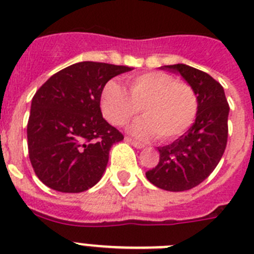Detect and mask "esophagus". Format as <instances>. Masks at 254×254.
Wrapping results in <instances>:
<instances>
[{
  "label": "esophagus",
  "mask_w": 254,
  "mask_h": 254,
  "mask_svg": "<svg viewBox=\"0 0 254 254\" xmlns=\"http://www.w3.org/2000/svg\"><path fill=\"white\" fill-rule=\"evenodd\" d=\"M125 140L127 141V142H129V143H131L132 146L137 147V149H142V147L145 146V145H143L142 142H138V141L133 140V138H132V137H128V136H126V138H125Z\"/></svg>",
  "instance_id": "obj_1"
}]
</instances>
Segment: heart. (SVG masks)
<instances>
[{"label":"heart","mask_w":254,"mask_h":254,"mask_svg":"<svg viewBox=\"0 0 254 254\" xmlns=\"http://www.w3.org/2000/svg\"><path fill=\"white\" fill-rule=\"evenodd\" d=\"M129 93L117 81L102 91V111L112 125L125 126L141 112L145 117L131 126L140 138H178L190 128L198 113V95L186 81L161 71H149L128 80Z\"/></svg>","instance_id":"obj_1"}]
</instances>
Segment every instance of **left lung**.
<instances>
[{
  "label": "left lung",
  "instance_id": "8db88e82",
  "mask_svg": "<svg viewBox=\"0 0 254 254\" xmlns=\"http://www.w3.org/2000/svg\"><path fill=\"white\" fill-rule=\"evenodd\" d=\"M179 72L198 95L193 126L170 145L159 147L158 165L146 172L152 185L165 190H187L214 172L228 142L229 104L223 86L201 69L187 64L164 66Z\"/></svg>",
  "mask_w": 254,
  "mask_h": 254
}]
</instances>
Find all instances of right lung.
<instances>
[{"label":"right lung","mask_w":254,"mask_h":254,"mask_svg":"<svg viewBox=\"0 0 254 254\" xmlns=\"http://www.w3.org/2000/svg\"><path fill=\"white\" fill-rule=\"evenodd\" d=\"M129 67L78 62L47 80L33 96L28 151L38 178L52 190L78 193L102 178L114 142L123 134L103 118L102 91Z\"/></svg>","instance_id":"obj_1"}]
</instances>
